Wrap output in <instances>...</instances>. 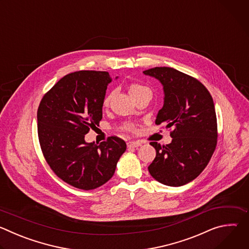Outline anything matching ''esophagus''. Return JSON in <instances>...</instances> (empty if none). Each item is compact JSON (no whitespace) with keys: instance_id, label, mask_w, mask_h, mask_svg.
<instances>
[{"instance_id":"obj_1","label":"esophagus","mask_w":249,"mask_h":249,"mask_svg":"<svg viewBox=\"0 0 249 249\" xmlns=\"http://www.w3.org/2000/svg\"><path fill=\"white\" fill-rule=\"evenodd\" d=\"M142 146V143L139 141H129L127 142V147L128 148H138V147H141Z\"/></svg>"}]
</instances>
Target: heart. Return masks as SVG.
Listing matches in <instances>:
<instances>
[{"label":"heart","instance_id":"obj_1","mask_svg":"<svg viewBox=\"0 0 249 249\" xmlns=\"http://www.w3.org/2000/svg\"><path fill=\"white\" fill-rule=\"evenodd\" d=\"M145 90H150V89H149L148 88L144 87V86L138 85V84H133V85H131V86H130V88H129V92H130V94L139 93V92L145 91ZM110 97H111V94H109L108 96H106V97H105V99H104V104H105V105H107V104H108V102H109V100H110ZM122 129H123V130H125V131L131 132V131H133V130H134V126H133L132 124H130V123H126V124H124V125H123Z\"/></svg>","mask_w":249,"mask_h":249}]
</instances>
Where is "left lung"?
Masks as SVG:
<instances>
[{
	"label": "left lung",
	"mask_w": 249,
	"mask_h": 249,
	"mask_svg": "<svg viewBox=\"0 0 249 249\" xmlns=\"http://www.w3.org/2000/svg\"><path fill=\"white\" fill-rule=\"evenodd\" d=\"M144 75L157 79L163 89V106L156 124L173 127L171 143L151 145L157 155L148 169L161 184L178 187L191 182L207 166L217 145L215 104L196 79L169 67H156Z\"/></svg>",
	"instance_id": "8db88e82"
}]
</instances>
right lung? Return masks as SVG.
Listing matches in <instances>:
<instances>
[{
    "mask_svg": "<svg viewBox=\"0 0 249 249\" xmlns=\"http://www.w3.org/2000/svg\"><path fill=\"white\" fill-rule=\"evenodd\" d=\"M117 79V77L115 78ZM107 72L79 71L62 78L42 98L37 110V130L44 158L56 175L83 190L100 187L113 176L126 143L110 137L100 145L85 140L99 126Z\"/></svg>",
    "mask_w": 249,
    "mask_h": 249,
    "instance_id": "right-lung-1",
    "label": "right lung"
}]
</instances>
